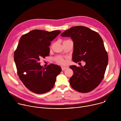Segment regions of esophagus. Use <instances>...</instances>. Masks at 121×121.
<instances>
[{
    "label": "esophagus",
    "mask_w": 121,
    "mask_h": 121,
    "mask_svg": "<svg viewBox=\"0 0 121 121\" xmlns=\"http://www.w3.org/2000/svg\"><path fill=\"white\" fill-rule=\"evenodd\" d=\"M67 68V67H65V66H62V70L63 71H64L65 69H66Z\"/></svg>",
    "instance_id": "esophagus-1"
}]
</instances>
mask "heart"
I'll return each mask as SVG.
<instances>
[{"mask_svg": "<svg viewBox=\"0 0 121 121\" xmlns=\"http://www.w3.org/2000/svg\"><path fill=\"white\" fill-rule=\"evenodd\" d=\"M56 60L57 61V62L61 64L62 65H64L65 63V60L62 57H57L56 58Z\"/></svg>", "mask_w": 121, "mask_h": 121, "instance_id": "obj_1", "label": "heart"}]
</instances>
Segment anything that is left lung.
<instances>
[{
	"label": "left lung",
	"mask_w": 121,
	"mask_h": 121,
	"mask_svg": "<svg viewBox=\"0 0 121 121\" xmlns=\"http://www.w3.org/2000/svg\"><path fill=\"white\" fill-rule=\"evenodd\" d=\"M71 37L74 49L72 60L85 61L84 66L70 65L74 73L69 79L71 87L82 93L91 91L99 84L104 77L108 56L103 40L97 32L82 26L72 27L61 34Z\"/></svg>",
	"instance_id": "left-lung-1"
}]
</instances>
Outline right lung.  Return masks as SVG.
Here are the masks:
<instances>
[{
	"instance_id": "obj_1",
	"label": "right lung",
	"mask_w": 121,
	"mask_h": 121,
	"mask_svg": "<svg viewBox=\"0 0 121 121\" xmlns=\"http://www.w3.org/2000/svg\"><path fill=\"white\" fill-rule=\"evenodd\" d=\"M61 33L34 30L20 38L14 55L18 74L25 87L31 91L42 94L50 91L62 69L59 65L50 64L44 68L41 58L49 56L51 42Z\"/></svg>"
}]
</instances>
